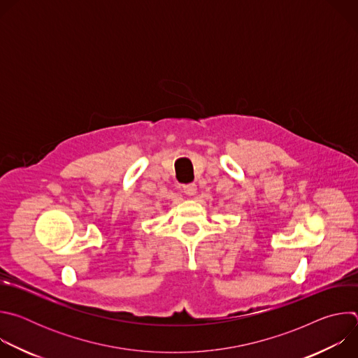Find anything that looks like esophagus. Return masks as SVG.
<instances>
[{"mask_svg":"<svg viewBox=\"0 0 358 358\" xmlns=\"http://www.w3.org/2000/svg\"><path fill=\"white\" fill-rule=\"evenodd\" d=\"M182 191H184L188 196H192V195H195V192H196V185H195L194 182L185 184V185L182 187Z\"/></svg>","mask_w":358,"mask_h":358,"instance_id":"esophagus-1","label":"esophagus"}]
</instances>
